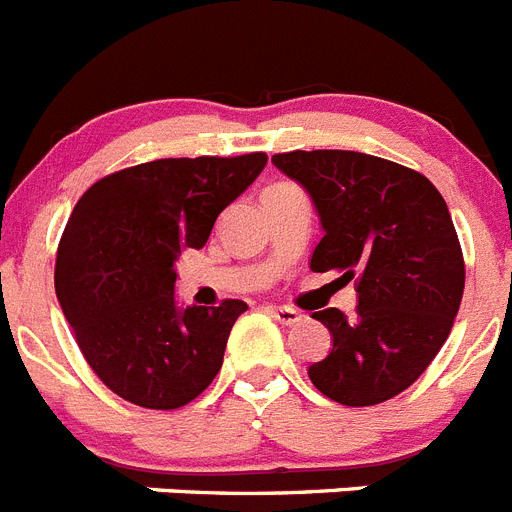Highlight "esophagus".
Returning <instances> with one entry per match:
<instances>
[{
	"label": "esophagus",
	"instance_id": "esophagus-1",
	"mask_svg": "<svg viewBox=\"0 0 512 512\" xmlns=\"http://www.w3.org/2000/svg\"><path fill=\"white\" fill-rule=\"evenodd\" d=\"M266 313H269L272 318H277L282 326H292V323H298L300 318H303L300 316V310L287 308V305H269V308H266Z\"/></svg>",
	"mask_w": 512,
	"mask_h": 512
}]
</instances>
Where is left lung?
Segmentation results:
<instances>
[{
    "label": "left lung",
    "mask_w": 512,
    "mask_h": 512,
    "mask_svg": "<svg viewBox=\"0 0 512 512\" xmlns=\"http://www.w3.org/2000/svg\"><path fill=\"white\" fill-rule=\"evenodd\" d=\"M308 191L323 227L313 272L357 279V313L316 310L334 347L308 368L323 396L373 406L412 386L451 334L464 298V253L448 204L422 173L347 150L274 155Z\"/></svg>",
    "instance_id": "left-lung-1"
}]
</instances>
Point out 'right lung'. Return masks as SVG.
Returning a JSON list of instances; mask_svg holds the SVG:
<instances>
[{
	"label": "right lung",
	"instance_id": "add662e5",
	"mask_svg": "<svg viewBox=\"0 0 512 512\" xmlns=\"http://www.w3.org/2000/svg\"><path fill=\"white\" fill-rule=\"evenodd\" d=\"M264 165V152L152 160L100 178L77 202L56 253V298L87 365L121 399L178 409L220 373L248 305L181 308L176 261L204 248Z\"/></svg>",
	"mask_w": 512,
	"mask_h": 512
}]
</instances>
